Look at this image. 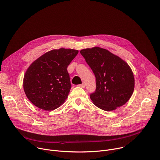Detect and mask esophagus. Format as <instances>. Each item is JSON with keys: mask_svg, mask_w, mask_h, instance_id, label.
Instances as JSON below:
<instances>
[{"mask_svg": "<svg viewBox=\"0 0 160 160\" xmlns=\"http://www.w3.org/2000/svg\"><path fill=\"white\" fill-rule=\"evenodd\" d=\"M78 86H79V87H81V88H84V87H85V84H84V83H82V84H79Z\"/></svg>", "mask_w": 160, "mask_h": 160, "instance_id": "esophagus-1", "label": "esophagus"}]
</instances>
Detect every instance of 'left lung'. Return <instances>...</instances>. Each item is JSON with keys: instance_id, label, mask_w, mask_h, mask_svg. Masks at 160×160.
Masks as SVG:
<instances>
[{"instance_id": "1", "label": "left lung", "mask_w": 160, "mask_h": 160, "mask_svg": "<svg viewBox=\"0 0 160 160\" xmlns=\"http://www.w3.org/2000/svg\"><path fill=\"white\" fill-rule=\"evenodd\" d=\"M80 52L96 78V90L90 95L93 103L105 111H114L125 105L135 87L133 74L128 64L99 47L83 49Z\"/></svg>"}]
</instances>
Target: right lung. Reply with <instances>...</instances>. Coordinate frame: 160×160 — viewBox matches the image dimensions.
<instances>
[{
    "mask_svg": "<svg viewBox=\"0 0 160 160\" xmlns=\"http://www.w3.org/2000/svg\"><path fill=\"white\" fill-rule=\"evenodd\" d=\"M78 50H51L31 63L23 78V89L28 99L38 108L52 111L67 98L71 84L67 68Z\"/></svg>",
    "mask_w": 160,
    "mask_h": 160,
    "instance_id": "right-lung-1",
    "label": "right lung"
}]
</instances>
